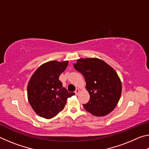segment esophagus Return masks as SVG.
<instances>
[{
  "instance_id": "34e87169",
  "label": "esophagus",
  "mask_w": 149,
  "mask_h": 149,
  "mask_svg": "<svg viewBox=\"0 0 149 149\" xmlns=\"http://www.w3.org/2000/svg\"><path fill=\"white\" fill-rule=\"evenodd\" d=\"M80 89H78V88H77L76 89V90H75V95H78V94H79V93H80Z\"/></svg>"
}]
</instances>
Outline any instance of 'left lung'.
Instances as JSON below:
<instances>
[{
	"instance_id": "1",
	"label": "left lung",
	"mask_w": 149,
	"mask_h": 149,
	"mask_svg": "<svg viewBox=\"0 0 149 149\" xmlns=\"http://www.w3.org/2000/svg\"><path fill=\"white\" fill-rule=\"evenodd\" d=\"M74 68L84 75L90 100L85 109L97 117L104 116L116 107L122 94V82L117 72L97 58L77 60Z\"/></svg>"
}]
</instances>
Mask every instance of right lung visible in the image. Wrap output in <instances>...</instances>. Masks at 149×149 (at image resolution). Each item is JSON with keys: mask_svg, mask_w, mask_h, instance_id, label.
Instances as JSON below:
<instances>
[{"mask_svg": "<svg viewBox=\"0 0 149 149\" xmlns=\"http://www.w3.org/2000/svg\"><path fill=\"white\" fill-rule=\"evenodd\" d=\"M68 61L52 60L40 65L27 85V99L37 115L50 119L64 109L67 99L74 95L63 87L59 80Z\"/></svg>", "mask_w": 149, "mask_h": 149, "instance_id": "obj_1", "label": "right lung"}]
</instances>
